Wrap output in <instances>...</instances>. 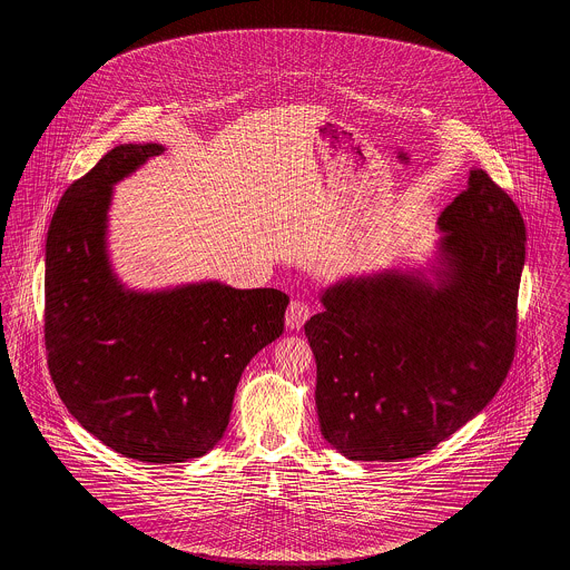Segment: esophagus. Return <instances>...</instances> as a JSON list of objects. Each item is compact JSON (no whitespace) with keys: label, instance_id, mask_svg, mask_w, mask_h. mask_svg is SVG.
<instances>
[{"label":"esophagus","instance_id":"obj_1","mask_svg":"<svg viewBox=\"0 0 570 570\" xmlns=\"http://www.w3.org/2000/svg\"><path fill=\"white\" fill-rule=\"evenodd\" d=\"M307 318H309V305L305 301H301V298L291 301V305L286 309V326L288 328H301V326L305 325Z\"/></svg>","mask_w":570,"mask_h":570}]
</instances>
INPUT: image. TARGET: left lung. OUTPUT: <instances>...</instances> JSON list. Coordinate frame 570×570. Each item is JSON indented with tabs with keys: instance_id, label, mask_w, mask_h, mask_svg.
<instances>
[{
	"instance_id": "obj_1",
	"label": "left lung",
	"mask_w": 570,
	"mask_h": 570,
	"mask_svg": "<svg viewBox=\"0 0 570 570\" xmlns=\"http://www.w3.org/2000/svg\"><path fill=\"white\" fill-rule=\"evenodd\" d=\"M423 272L348 277L305 323L326 442L354 461L419 458L488 406L517 342L525 226L485 170L438 217Z\"/></svg>"
}]
</instances>
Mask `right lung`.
Instances as JSON below:
<instances>
[{"mask_svg":"<svg viewBox=\"0 0 570 570\" xmlns=\"http://www.w3.org/2000/svg\"><path fill=\"white\" fill-rule=\"evenodd\" d=\"M163 145H119L61 196L47 237L45 344L55 389L91 435L124 458L179 463L228 428L252 356L284 331L288 295L200 282L124 288L107 254L112 186Z\"/></svg>","mask_w":570,"mask_h":570,"instance_id":"obj_1","label":"right lung"}]
</instances>
